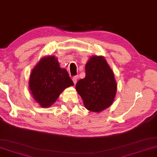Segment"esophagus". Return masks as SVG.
<instances>
[{"instance_id": "obj_1", "label": "esophagus", "mask_w": 157, "mask_h": 157, "mask_svg": "<svg viewBox=\"0 0 157 157\" xmlns=\"http://www.w3.org/2000/svg\"><path fill=\"white\" fill-rule=\"evenodd\" d=\"M78 76H74L73 78H72V81H73V82L75 85L77 83V81H78Z\"/></svg>"}]
</instances>
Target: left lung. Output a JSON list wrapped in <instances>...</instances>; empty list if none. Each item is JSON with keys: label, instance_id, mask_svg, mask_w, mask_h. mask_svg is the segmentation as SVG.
<instances>
[{"label": "left lung", "instance_id": "left-lung-1", "mask_svg": "<svg viewBox=\"0 0 157 157\" xmlns=\"http://www.w3.org/2000/svg\"><path fill=\"white\" fill-rule=\"evenodd\" d=\"M85 108L101 112L113 102L117 84L113 72L103 56H93L85 65V78L76 84Z\"/></svg>", "mask_w": 157, "mask_h": 157}]
</instances>
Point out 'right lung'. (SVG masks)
I'll return each mask as SVG.
<instances>
[{"mask_svg": "<svg viewBox=\"0 0 157 157\" xmlns=\"http://www.w3.org/2000/svg\"><path fill=\"white\" fill-rule=\"evenodd\" d=\"M74 85L67 71L61 68L54 56H44L29 77V88L32 97L41 107H50L65 88Z\"/></svg>", "mask_w": 157, "mask_h": 157, "instance_id": "add662e5", "label": "right lung"}]
</instances>
